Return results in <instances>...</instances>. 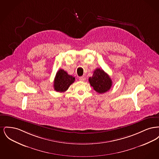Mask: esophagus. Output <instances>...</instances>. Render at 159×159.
Masks as SVG:
<instances>
[{
  "label": "esophagus",
  "instance_id": "esophagus-1",
  "mask_svg": "<svg viewBox=\"0 0 159 159\" xmlns=\"http://www.w3.org/2000/svg\"><path fill=\"white\" fill-rule=\"evenodd\" d=\"M79 80L80 81H84L86 80V77L84 76H82V77H79Z\"/></svg>",
  "mask_w": 159,
  "mask_h": 159
}]
</instances>
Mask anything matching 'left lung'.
<instances>
[{
    "mask_svg": "<svg viewBox=\"0 0 159 159\" xmlns=\"http://www.w3.org/2000/svg\"><path fill=\"white\" fill-rule=\"evenodd\" d=\"M90 84L93 89L99 93H103L110 90L112 86V80L108 75L100 68H97L93 76L89 78Z\"/></svg>",
    "mask_w": 159,
    "mask_h": 159,
    "instance_id": "1",
    "label": "left lung"
}]
</instances>
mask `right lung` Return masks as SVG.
I'll return each instance as SVG.
<instances>
[{
	"label": "right lung",
	"mask_w": 159,
	"mask_h": 159,
	"mask_svg": "<svg viewBox=\"0 0 159 159\" xmlns=\"http://www.w3.org/2000/svg\"><path fill=\"white\" fill-rule=\"evenodd\" d=\"M75 81L74 77L68 75L64 70L60 69L57 71L54 79V89L57 92H64L68 89L69 86Z\"/></svg>",
	"instance_id": "1"
}]
</instances>
